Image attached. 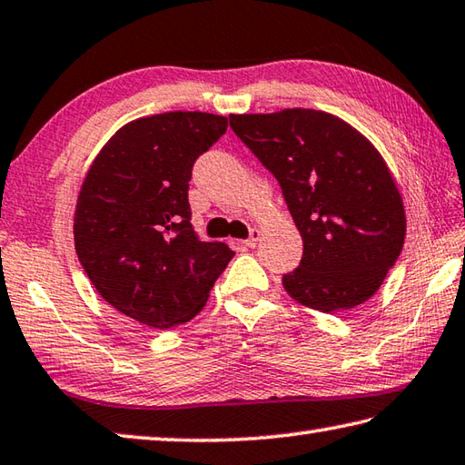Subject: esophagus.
<instances>
[{
  "label": "esophagus",
  "instance_id": "obj_1",
  "mask_svg": "<svg viewBox=\"0 0 465 465\" xmlns=\"http://www.w3.org/2000/svg\"><path fill=\"white\" fill-rule=\"evenodd\" d=\"M260 235H262V232L258 230V227H254V230L250 232V238H248L246 242H243V243H246L248 248H256V243L260 242Z\"/></svg>",
  "mask_w": 465,
  "mask_h": 465
}]
</instances>
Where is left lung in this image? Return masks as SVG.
Returning <instances> with one entry per match:
<instances>
[{
	"label": "left lung",
	"mask_w": 465,
	"mask_h": 465,
	"mask_svg": "<svg viewBox=\"0 0 465 465\" xmlns=\"http://www.w3.org/2000/svg\"><path fill=\"white\" fill-rule=\"evenodd\" d=\"M230 125L274 174L301 232L302 258L282 276L284 291L321 313L366 302L407 233L402 197L380 152L317 109L232 114Z\"/></svg>",
	"instance_id": "8db88e82"
}]
</instances>
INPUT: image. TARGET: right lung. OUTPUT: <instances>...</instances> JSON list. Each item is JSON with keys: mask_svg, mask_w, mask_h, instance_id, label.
Here are the masks:
<instances>
[{"mask_svg": "<svg viewBox=\"0 0 465 465\" xmlns=\"http://www.w3.org/2000/svg\"><path fill=\"white\" fill-rule=\"evenodd\" d=\"M227 117L168 112L117 130L93 160L74 211V250L109 305L152 329L187 323L205 307L233 250L191 225L195 160Z\"/></svg>", "mask_w": 465, "mask_h": 465, "instance_id": "add662e5", "label": "right lung"}]
</instances>
